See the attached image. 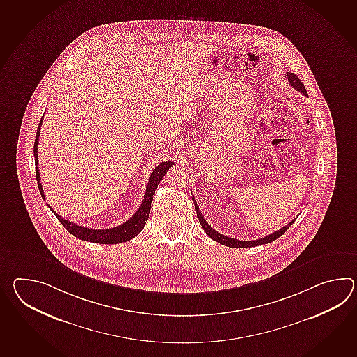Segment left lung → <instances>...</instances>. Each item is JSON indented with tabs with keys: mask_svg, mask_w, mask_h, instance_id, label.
Listing matches in <instances>:
<instances>
[{
	"mask_svg": "<svg viewBox=\"0 0 357 357\" xmlns=\"http://www.w3.org/2000/svg\"><path fill=\"white\" fill-rule=\"evenodd\" d=\"M287 79L289 82V84H291L292 87L296 88L298 92H301L302 95L307 96L306 88H305V86L302 84L301 80L297 78V75H296V74H294V73L287 72ZM193 201H195V199H193ZM195 208H196V213H197L199 224H201V227H202L204 230H205V233H206L207 236L211 238V239L216 241V242L222 243L224 246L233 247V248H245V247L260 246V245L270 243V242H273V241H275L277 238L280 237L282 234H284L285 230L288 229V228H289V227H291V225L294 222V220H292L289 224H287L285 227H283L282 229L277 230V231L271 233L269 236L260 238V239H256V241H239V239H234V238L227 237V236L220 234L219 231H216V230L213 229V228H211V225H208V222L205 220V218H204L202 214H201L199 208H198L197 205H196V201H195Z\"/></svg>",
	"mask_w": 357,
	"mask_h": 357,
	"instance_id": "1",
	"label": "left lung"
}]
</instances>
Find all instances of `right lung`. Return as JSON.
<instances>
[{
    "instance_id": "add662e5",
    "label": "right lung",
    "mask_w": 357,
    "mask_h": 357,
    "mask_svg": "<svg viewBox=\"0 0 357 357\" xmlns=\"http://www.w3.org/2000/svg\"><path fill=\"white\" fill-rule=\"evenodd\" d=\"M43 121V116L40 118V126L37 129V135H36V141H34V161H36V176H37V184L40 188V196L45 198V193H43V188L40 184V170H38V139H40V126ZM174 162L173 161H164L159 164L158 167L153 169V172L151 173L150 179L147 183V188H146V193L143 196L142 204L139 208L135 211V215L123 224H120L115 228H110V229H91L87 227H82L78 224L69 222L66 219L61 218L60 215L56 214L55 211L52 210V213L55 214L56 218L59 219V222H61L63 228L68 230L70 234L74 237L79 238L82 241H88V242H93V243H102V245H116V243H123L127 242L129 239L135 238L142 231L144 224L149 219L150 215L151 202L152 198L155 195V190L158 188L159 183L161 182L162 176L167 174L169 167H172Z\"/></svg>"
}]
</instances>
